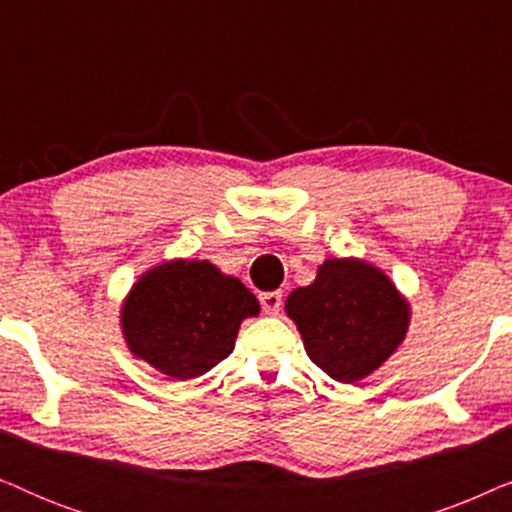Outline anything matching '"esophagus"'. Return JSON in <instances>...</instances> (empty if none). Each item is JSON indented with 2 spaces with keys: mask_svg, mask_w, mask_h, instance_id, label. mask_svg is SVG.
I'll list each match as a JSON object with an SVG mask.
<instances>
[{
  "mask_svg": "<svg viewBox=\"0 0 512 512\" xmlns=\"http://www.w3.org/2000/svg\"><path fill=\"white\" fill-rule=\"evenodd\" d=\"M258 300H261L265 314H277L279 307H282V291H265L258 296Z\"/></svg>",
  "mask_w": 512,
  "mask_h": 512,
  "instance_id": "esophagus-1",
  "label": "esophagus"
}]
</instances>
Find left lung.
I'll list each match as a JSON object with an SVG mask.
<instances>
[{
	"mask_svg": "<svg viewBox=\"0 0 512 512\" xmlns=\"http://www.w3.org/2000/svg\"><path fill=\"white\" fill-rule=\"evenodd\" d=\"M310 359L333 380L352 384L389 359L408 331V305L373 265L333 258L314 284L286 300Z\"/></svg>",
	"mask_w": 512,
	"mask_h": 512,
	"instance_id": "obj_1",
	"label": "left lung"
}]
</instances>
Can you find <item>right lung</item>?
<instances>
[{"instance_id": "obj_1", "label": "right lung", "mask_w": 512, "mask_h": 512, "mask_svg": "<svg viewBox=\"0 0 512 512\" xmlns=\"http://www.w3.org/2000/svg\"><path fill=\"white\" fill-rule=\"evenodd\" d=\"M258 300L240 279L207 261H174L146 272L123 307L125 340L139 359L174 380L205 375L233 352Z\"/></svg>"}]
</instances>
